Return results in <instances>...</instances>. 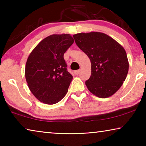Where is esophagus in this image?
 I'll return each instance as SVG.
<instances>
[{"mask_svg": "<svg viewBox=\"0 0 146 146\" xmlns=\"http://www.w3.org/2000/svg\"><path fill=\"white\" fill-rule=\"evenodd\" d=\"M80 70H76V71H74V73H75L76 75H78V74L80 73Z\"/></svg>", "mask_w": 146, "mask_h": 146, "instance_id": "esophagus-1", "label": "esophagus"}]
</instances>
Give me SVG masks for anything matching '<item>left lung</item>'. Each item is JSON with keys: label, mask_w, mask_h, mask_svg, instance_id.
<instances>
[{"label": "left lung", "mask_w": 146, "mask_h": 146, "mask_svg": "<svg viewBox=\"0 0 146 146\" xmlns=\"http://www.w3.org/2000/svg\"><path fill=\"white\" fill-rule=\"evenodd\" d=\"M73 38L91 63V75L86 81L88 90L99 98L112 96L123 84L129 70L124 48L100 32L77 33Z\"/></svg>", "instance_id": "obj_1"}]
</instances>
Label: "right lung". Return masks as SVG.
Returning <instances> with one entry per match:
<instances>
[{"label":"right lung","instance_id":"1","mask_svg":"<svg viewBox=\"0 0 146 146\" xmlns=\"http://www.w3.org/2000/svg\"><path fill=\"white\" fill-rule=\"evenodd\" d=\"M73 42L70 34L51 35L29 54L26 80L29 90L41 102L55 104L67 93L73 76L67 71L64 54Z\"/></svg>","mask_w":146,"mask_h":146}]
</instances>
